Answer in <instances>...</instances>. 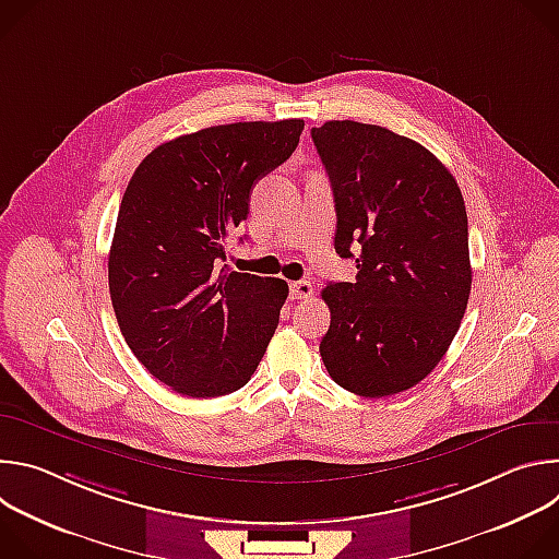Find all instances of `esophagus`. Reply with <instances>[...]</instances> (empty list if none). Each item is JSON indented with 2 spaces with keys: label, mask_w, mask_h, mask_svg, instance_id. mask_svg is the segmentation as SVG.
<instances>
[{
  "label": "esophagus",
  "mask_w": 559,
  "mask_h": 559,
  "mask_svg": "<svg viewBox=\"0 0 559 559\" xmlns=\"http://www.w3.org/2000/svg\"><path fill=\"white\" fill-rule=\"evenodd\" d=\"M289 294L292 298H309L313 294V287L309 281H294L289 285Z\"/></svg>",
  "instance_id": "esophagus-1"
}]
</instances>
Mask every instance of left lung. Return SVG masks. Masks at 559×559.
I'll return each mask as SVG.
<instances>
[{
	"label": "left lung",
	"mask_w": 559,
	"mask_h": 559,
	"mask_svg": "<svg viewBox=\"0 0 559 559\" xmlns=\"http://www.w3.org/2000/svg\"><path fill=\"white\" fill-rule=\"evenodd\" d=\"M311 139L334 190V248L358 267L321 292L323 362L356 395L407 391L442 360L468 302L462 192L438 156L386 128L325 121Z\"/></svg>",
	"instance_id": "8db88e82"
}]
</instances>
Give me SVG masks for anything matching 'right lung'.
<instances>
[{
	"instance_id": "obj_1",
	"label": "right lung",
	"mask_w": 559,
	"mask_h": 559,
	"mask_svg": "<svg viewBox=\"0 0 559 559\" xmlns=\"http://www.w3.org/2000/svg\"><path fill=\"white\" fill-rule=\"evenodd\" d=\"M302 128L238 121L177 136L126 188L108 257L115 316L136 360L181 395L241 389L276 332L287 283L218 265L257 181L287 162Z\"/></svg>"
}]
</instances>
